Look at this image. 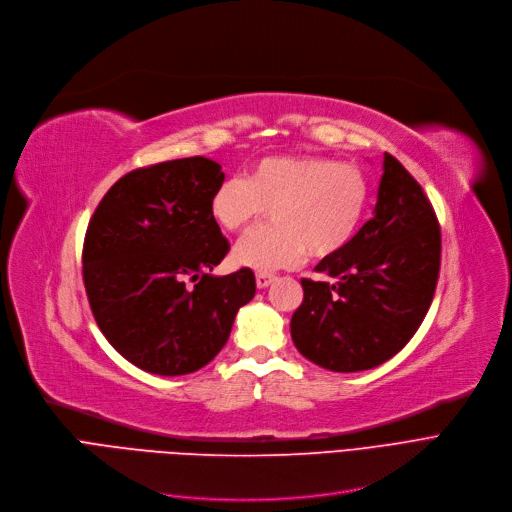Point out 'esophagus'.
Segmentation results:
<instances>
[{
	"label": "esophagus",
	"mask_w": 512,
	"mask_h": 512,
	"mask_svg": "<svg viewBox=\"0 0 512 512\" xmlns=\"http://www.w3.org/2000/svg\"><path fill=\"white\" fill-rule=\"evenodd\" d=\"M275 281H277V277H275V275H271V273H256V285H258L260 289L273 285Z\"/></svg>",
	"instance_id": "1"
}]
</instances>
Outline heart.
Segmentation results:
<instances>
[{
  "label": "heart",
  "instance_id": "heart-1",
  "mask_svg": "<svg viewBox=\"0 0 512 512\" xmlns=\"http://www.w3.org/2000/svg\"><path fill=\"white\" fill-rule=\"evenodd\" d=\"M371 185L352 162L316 156H271L248 177L218 183L210 214L229 233L252 227L269 210L271 223L243 237L233 262L269 273L287 269L308 252L325 258L348 246L369 206Z\"/></svg>",
  "mask_w": 512,
  "mask_h": 512
}]
</instances>
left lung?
I'll use <instances>...</instances> for the list:
<instances>
[{
	"mask_svg": "<svg viewBox=\"0 0 512 512\" xmlns=\"http://www.w3.org/2000/svg\"><path fill=\"white\" fill-rule=\"evenodd\" d=\"M440 256L442 233L427 196L385 154L373 218L314 266L331 281L302 279L304 300L291 316L298 352L335 373L379 367L421 327Z\"/></svg>",
	"mask_w": 512,
	"mask_h": 512,
	"instance_id": "obj_1",
	"label": "left lung"
}]
</instances>
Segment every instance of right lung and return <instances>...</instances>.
Listing matches in <instances>:
<instances>
[{
    "label": "right lung",
    "mask_w": 512,
    "mask_h": 512,
    "mask_svg": "<svg viewBox=\"0 0 512 512\" xmlns=\"http://www.w3.org/2000/svg\"><path fill=\"white\" fill-rule=\"evenodd\" d=\"M221 168L204 156L137 168L108 189L89 221L83 281L95 323L145 373L206 367L256 294L250 269L210 275L229 252L210 214ZM187 280L197 285L185 288Z\"/></svg>",
    "instance_id": "add662e5"
}]
</instances>
